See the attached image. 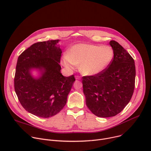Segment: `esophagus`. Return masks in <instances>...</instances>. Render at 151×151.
Listing matches in <instances>:
<instances>
[{
	"label": "esophagus",
	"mask_w": 151,
	"mask_h": 151,
	"mask_svg": "<svg viewBox=\"0 0 151 151\" xmlns=\"http://www.w3.org/2000/svg\"><path fill=\"white\" fill-rule=\"evenodd\" d=\"M75 78H76V79H77V80H80V79H81V76H75Z\"/></svg>",
	"instance_id": "obj_1"
}]
</instances>
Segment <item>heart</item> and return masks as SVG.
Here are the masks:
<instances>
[{"mask_svg": "<svg viewBox=\"0 0 151 151\" xmlns=\"http://www.w3.org/2000/svg\"><path fill=\"white\" fill-rule=\"evenodd\" d=\"M113 58L114 50L111 46L79 43L69 49L67 55L63 57L62 64L70 70L79 65L82 74L94 76L104 72Z\"/></svg>", "mask_w": 151, "mask_h": 151, "instance_id": "heart-1", "label": "heart"}]
</instances>
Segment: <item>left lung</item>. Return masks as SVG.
Returning <instances> with one entry per match:
<instances>
[{
  "label": "left lung",
  "instance_id": "obj_1",
  "mask_svg": "<svg viewBox=\"0 0 151 151\" xmlns=\"http://www.w3.org/2000/svg\"><path fill=\"white\" fill-rule=\"evenodd\" d=\"M112 62L102 73L83 79L86 102L90 110L99 117H113L129 102L135 87V67L129 53L114 40Z\"/></svg>",
  "mask_w": 151,
  "mask_h": 151
}]
</instances>
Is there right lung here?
Returning a JSON list of instances; mask_svg holds the SVG:
<instances>
[{"label": "right lung", "mask_w": 151, "mask_h": 151, "mask_svg": "<svg viewBox=\"0 0 151 151\" xmlns=\"http://www.w3.org/2000/svg\"><path fill=\"white\" fill-rule=\"evenodd\" d=\"M59 40L37 42L23 51L18 58L14 89L22 106L29 113L48 118L64 108L75 78L64 76L59 64L62 50ZM40 71L35 78L31 70Z\"/></svg>", "instance_id": "1"}]
</instances>
